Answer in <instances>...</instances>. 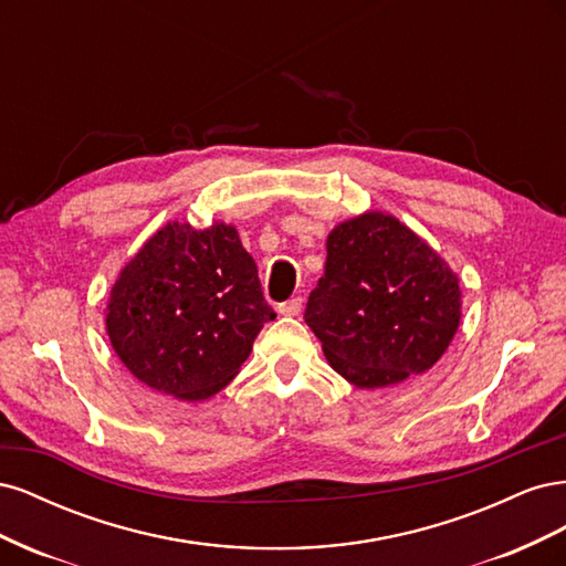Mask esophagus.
<instances>
[{
	"label": "esophagus",
	"mask_w": 566,
	"mask_h": 566,
	"mask_svg": "<svg viewBox=\"0 0 566 566\" xmlns=\"http://www.w3.org/2000/svg\"><path fill=\"white\" fill-rule=\"evenodd\" d=\"M302 312V297H293L283 304H279V314L283 316H297Z\"/></svg>",
	"instance_id": "obj_1"
}]
</instances>
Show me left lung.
<instances>
[{
    "label": "left lung",
    "instance_id": "1",
    "mask_svg": "<svg viewBox=\"0 0 566 566\" xmlns=\"http://www.w3.org/2000/svg\"><path fill=\"white\" fill-rule=\"evenodd\" d=\"M325 271L304 321L335 373L358 389L430 370L460 325L458 273L380 210L342 221L325 241Z\"/></svg>",
    "mask_w": 566,
    "mask_h": 566
}]
</instances>
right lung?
Masks as SVG:
<instances>
[{
    "label": "right lung",
    "instance_id": "obj_1",
    "mask_svg": "<svg viewBox=\"0 0 566 566\" xmlns=\"http://www.w3.org/2000/svg\"><path fill=\"white\" fill-rule=\"evenodd\" d=\"M273 318L235 227L167 221L119 271L106 333L136 380L179 401H202L241 373Z\"/></svg>",
    "mask_w": 566,
    "mask_h": 566
}]
</instances>
